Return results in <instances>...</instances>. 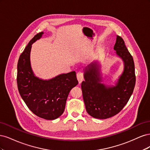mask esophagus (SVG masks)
Returning a JSON list of instances; mask_svg holds the SVG:
<instances>
[{"label":"esophagus","mask_w":150,"mask_h":150,"mask_svg":"<svg viewBox=\"0 0 150 150\" xmlns=\"http://www.w3.org/2000/svg\"><path fill=\"white\" fill-rule=\"evenodd\" d=\"M77 78L79 81V83L81 84L83 80V72L82 71H79L78 73H77Z\"/></svg>","instance_id":"esophagus-1"}]
</instances>
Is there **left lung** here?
Wrapping results in <instances>:
<instances>
[{"instance_id":"left-lung-1","label":"left lung","mask_w":150,"mask_h":150,"mask_svg":"<svg viewBox=\"0 0 150 150\" xmlns=\"http://www.w3.org/2000/svg\"><path fill=\"white\" fill-rule=\"evenodd\" d=\"M116 55L123 62L124 69L115 86L102 83L101 65L93 61L84 69V80L81 89L88 114L95 118L107 119L121 111L129 101L135 86L134 64L123 39L116 36Z\"/></svg>"}]
</instances>
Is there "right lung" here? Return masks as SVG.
Here are the masks:
<instances>
[{"label":"right lung","instance_id":"add662e5","mask_svg":"<svg viewBox=\"0 0 150 150\" xmlns=\"http://www.w3.org/2000/svg\"><path fill=\"white\" fill-rule=\"evenodd\" d=\"M43 34L41 32L36 34L21 54L17 82L21 96L29 110L40 117L53 120L64 112L68 94L78 84V81L75 71L48 80L35 76L30 60L32 44L41 38Z\"/></svg>","mask_w":150,"mask_h":150}]
</instances>
